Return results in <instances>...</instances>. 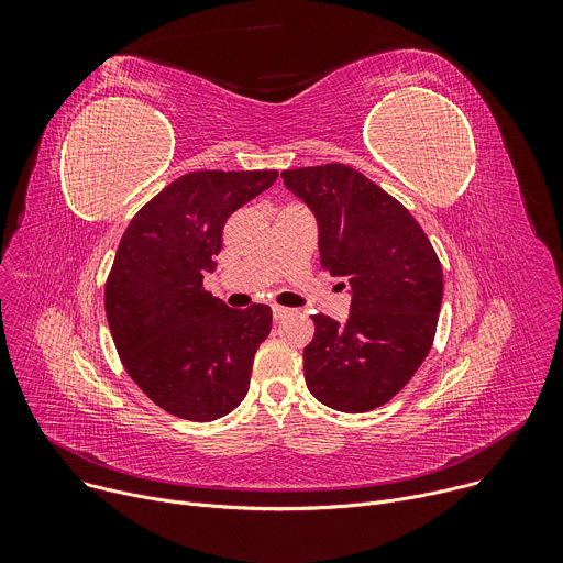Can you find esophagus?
<instances>
[{
	"instance_id": "esophagus-1",
	"label": "esophagus",
	"mask_w": 563,
	"mask_h": 563,
	"mask_svg": "<svg viewBox=\"0 0 563 563\" xmlns=\"http://www.w3.org/2000/svg\"><path fill=\"white\" fill-rule=\"evenodd\" d=\"M272 311H274V318H276V320H283V318L291 316V309H289V307H283V305H274Z\"/></svg>"
}]
</instances>
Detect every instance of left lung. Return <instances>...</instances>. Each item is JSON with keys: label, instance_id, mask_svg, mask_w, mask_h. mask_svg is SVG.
<instances>
[{"label": "left lung", "instance_id": "obj_1", "mask_svg": "<svg viewBox=\"0 0 563 563\" xmlns=\"http://www.w3.org/2000/svg\"><path fill=\"white\" fill-rule=\"evenodd\" d=\"M280 176L318 220L320 267L352 287L345 325L311 316L307 387L341 412L380 408L430 354L443 298L439 256L415 216L361 172L332 163Z\"/></svg>", "mask_w": 563, "mask_h": 563}]
</instances>
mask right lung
<instances>
[{
  "label": "right lung",
  "instance_id": "add662e5",
  "mask_svg": "<svg viewBox=\"0 0 563 563\" xmlns=\"http://www.w3.org/2000/svg\"><path fill=\"white\" fill-rule=\"evenodd\" d=\"M278 172H194L129 222L104 287L109 330L126 374L165 412L207 423L250 389L272 309H231L202 287L227 218L269 189Z\"/></svg>",
  "mask_w": 563,
  "mask_h": 563
}]
</instances>
